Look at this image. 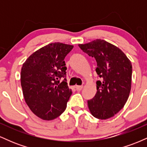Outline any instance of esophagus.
Instances as JSON below:
<instances>
[{
	"label": "esophagus",
	"mask_w": 147,
	"mask_h": 147,
	"mask_svg": "<svg viewBox=\"0 0 147 147\" xmlns=\"http://www.w3.org/2000/svg\"><path fill=\"white\" fill-rule=\"evenodd\" d=\"M75 88L77 91H79V90H82V88H83V86H76Z\"/></svg>",
	"instance_id": "34e87169"
}]
</instances>
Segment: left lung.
<instances>
[{"label": "left lung", "mask_w": 147, "mask_h": 147, "mask_svg": "<svg viewBox=\"0 0 147 147\" xmlns=\"http://www.w3.org/2000/svg\"><path fill=\"white\" fill-rule=\"evenodd\" d=\"M79 47L89 56L95 57L97 81L95 97L88 101L92 116L99 119L111 118L125 105L131 88L132 65L119 48L102 39H96Z\"/></svg>", "instance_id": "left-lung-1"}]
</instances>
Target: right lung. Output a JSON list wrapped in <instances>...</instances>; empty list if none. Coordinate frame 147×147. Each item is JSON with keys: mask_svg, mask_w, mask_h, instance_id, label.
<instances>
[{"mask_svg": "<svg viewBox=\"0 0 147 147\" xmlns=\"http://www.w3.org/2000/svg\"><path fill=\"white\" fill-rule=\"evenodd\" d=\"M73 45L55 42L38 49L23 63L21 84L27 105L35 115L52 120L65 110L72 90L66 79L64 59Z\"/></svg>", "mask_w": 147, "mask_h": 147, "instance_id": "right-lung-1", "label": "right lung"}]
</instances>
